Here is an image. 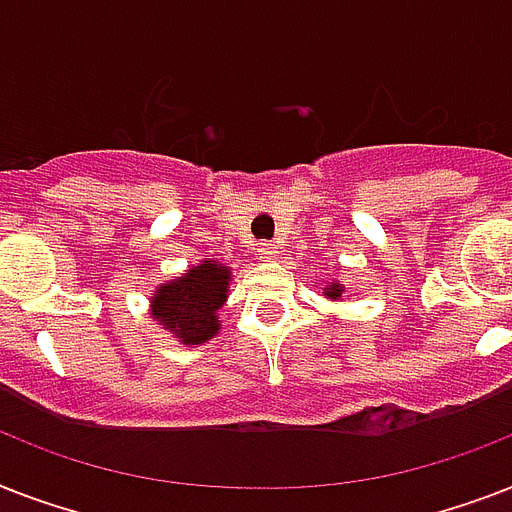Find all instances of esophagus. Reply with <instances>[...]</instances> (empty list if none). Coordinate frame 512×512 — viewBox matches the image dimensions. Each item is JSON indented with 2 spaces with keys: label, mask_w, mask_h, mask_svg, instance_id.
<instances>
[{
  "label": "esophagus",
  "mask_w": 512,
  "mask_h": 512,
  "mask_svg": "<svg viewBox=\"0 0 512 512\" xmlns=\"http://www.w3.org/2000/svg\"><path fill=\"white\" fill-rule=\"evenodd\" d=\"M257 255L263 257V260H273V257L279 255V244L276 241H260L257 244Z\"/></svg>",
  "instance_id": "esophagus-1"
}]
</instances>
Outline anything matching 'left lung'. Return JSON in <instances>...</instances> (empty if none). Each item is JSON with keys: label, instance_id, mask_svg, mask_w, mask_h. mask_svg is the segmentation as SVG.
<instances>
[{"label": "left lung", "instance_id": "left-lung-1", "mask_svg": "<svg viewBox=\"0 0 512 512\" xmlns=\"http://www.w3.org/2000/svg\"><path fill=\"white\" fill-rule=\"evenodd\" d=\"M340 295H342L340 284H332V287H329V292H327V297H332V300H340Z\"/></svg>", "mask_w": 512, "mask_h": 512}]
</instances>
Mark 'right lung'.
Here are the masks:
<instances>
[{
    "label": "right lung",
    "mask_w": 512,
    "mask_h": 512,
    "mask_svg": "<svg viewBox=\"0 0 512 512\" xmlns=\"http://www.w3.org/2000/svg\"><path fill=\"white\" fill-rule=\"evenodd\" d=\"M231 271L215 260H204L201 265L180 276V279L164 284L154 297L151 313L154 319L180 337L183 345H201L209 337L217 335V316L223 308L225 292H228Z\"/></svg>",
    "instance_id": "add662e5"
}]
</instances>
